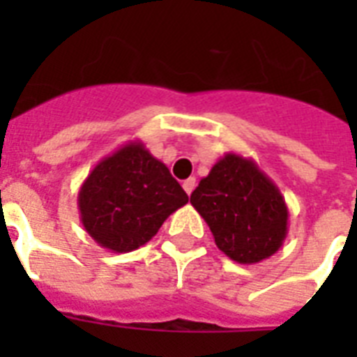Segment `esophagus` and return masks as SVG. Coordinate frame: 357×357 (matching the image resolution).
<instances>
[{
	"label": "esophagus",
	"mask_w": 357,
	"mask_h": 357,
	"mask_svg": "<svg viewBox=\"0 0 357 357\" xmlns=\"http://www.w3.org/2000/svg\"><path fill=\"white\" fill-rule=\"evenodd\" d=\"M195 187H196V179L195 178H189V179H185V181H183V189H185V192H187V195H190V192L195 190Z\"/></svg>",
	"instance_id": "obj_1"
}]
</instances>
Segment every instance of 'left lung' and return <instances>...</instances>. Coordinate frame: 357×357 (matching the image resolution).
Instances as JSON below:
<instances>
[{"label": "left lung", "mask_w": 357, "mask_h": 357, "mask_svg": "<svg viewBox=\"0 0 357 357\" xmlns=\"http://www.w3.org/2000/svg\"><path fill=\"white\" fill-rule=\"evenodd\" d=\"M190 204L229 259L255 265L282 248L289 209L276 183L254 159L229 151L190 195Z\"/></svg>", "instance_id": "obj_1"}]
</instances>
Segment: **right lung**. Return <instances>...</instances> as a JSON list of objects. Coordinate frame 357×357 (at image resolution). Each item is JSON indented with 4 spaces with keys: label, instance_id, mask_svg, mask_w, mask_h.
I'll list each match as a JSON object with an SVG mask.
<instances>
[{
    "label": "right lung",
    "instance_id": "obj_1",
    "mask_svg": "<svg viewBox=\"0 0 357 357\" xmlns=\"http://www.w3.org/2000/svg\"><path fill=\"white\" fill-rule=\"evenodd\" d=\"M187 202L189 196L167 165L140 140H129L103 157L77 195L85 231L114 254L140 248Z\"/></svg>",
    "mask_w": 357,
    "mask_h": 357
}]
</instances>
